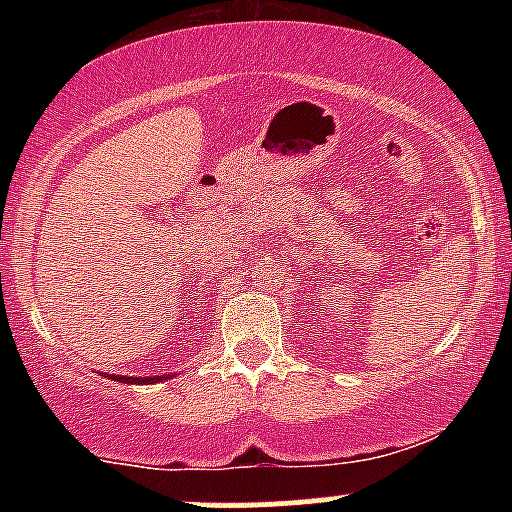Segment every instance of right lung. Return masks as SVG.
Here are the masks:
<instances>
[{
    "mask_svg": "<svg viewBox=\"0 0 512 512\" xmlns=\"http://www.w3.org/2000/svg\"><path fill=\"white\" fill-rule=\"evenodd\" d=\"M110 380H117V383H134V385H149L158 383V380H166V375H154V378H127V375H108Z\"/></svg>",
    "mask_w": 512,
    "mask_h": 512,
    "instance_id": "1",
    "label": "right lung"
}]
</instances>
